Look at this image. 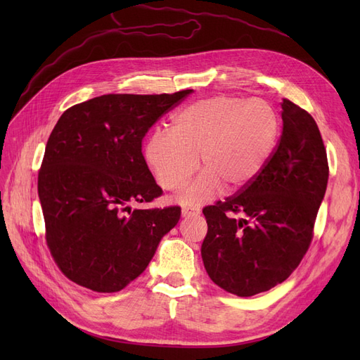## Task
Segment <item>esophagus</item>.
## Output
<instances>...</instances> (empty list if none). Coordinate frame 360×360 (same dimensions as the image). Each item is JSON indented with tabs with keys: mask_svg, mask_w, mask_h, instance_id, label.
<instances>
[{
	"mask_svg": "<svg viewBox=\"0 0 360 360\" xmlns=\"http://www.w3.org/2000/svg\"><path fill=\"white\" fill-rule=\"evenodd\" d=\"M197 214H200V210H197V209H189V207H184V209H181L183 217H191V216H197Z\"/></svg>",
	"mask_w": 360,
	"mask_h": 360,
	"instance_id": "obj_1",
	"label": "esophagus"
}]
</instances>
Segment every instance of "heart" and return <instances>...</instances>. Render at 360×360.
Instances as JSON below:
<instances>
[{
    "label": "heart",
    "instance_id": "obj_1",
    "mask_svg": "<svg viewBox=\"0 0 360 360\" xmlns=\"http://www.w3.org/2000/svg\"><path fill=\"white\" fill-rule=\"evenodd\" d=\"M281 135V118L264 101L216 96L184 106L172 130L155 129L144 155L159 186L177 191L198 169L205 171L179 195L186 205L212 200L222 184L242 189L263 171Z\"/></svg>",
    "mask_w": 360,
    "mask_h": 360
}]
</instances>
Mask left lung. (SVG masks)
Listing matches in <instances>:
<instances>
[{"mask_svg": "<svg viewBox=\"0 0 360 360\" xmlns=\"http://www.w3.org/2000/svg\"><path fill=\"white\" fill-rule=\"evenodd\" d=\"M282 135L255 180L202 213L204 267L222 290L255 296L284 282L314 237L329 163L309 112L284 99Z\"/></svg>", "mask_w": 360, "mask_h": 360, "instance_id": "1", "label": "left lung"}]
</instances>
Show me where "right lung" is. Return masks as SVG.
<instances>
[{"instance_id": "add662e5", "label": "right lung", "mask_w": 360, "mask_h": 360, "mask_svg": "<svg viewBox=\"0 0 360 360\" xmlns=\"http://www.w3.org/2000/svg\"><path fill=\"white\" fill-rule=\"evenodd\" d=\"M192 90L103 94L63 112L49 135L37 191L45 238L64 276L97 292L136 279L160 238L177 225L179 205L135 209L160 197L143 139Z\"/></svg>"}]
</instances>
